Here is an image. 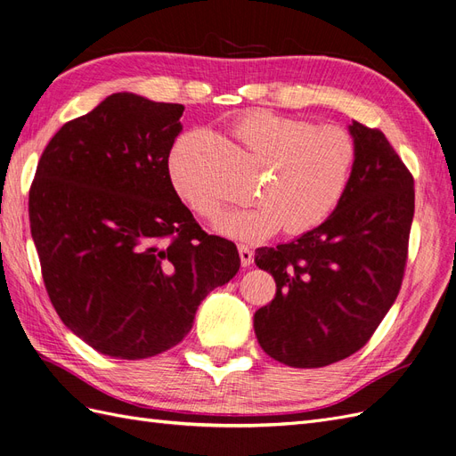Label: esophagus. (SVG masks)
<instances>
[{
    "instance_id": "esophagus-1",
    "label": "esophagus",
    "mask_w": 456,
    "mask_h": 456,
    "mask_svg": "<svg viewBox=\"0 0 456 456\" xmlns=\"http://www.w3.org/2000/svg\"><path fill=\"white\" fill-rule=\"evenodd\" d=\"M239 256H240L242 267H248L249 263L254 261V252H252V249H249L248 246H244V244H240V246H239Z\"/></svg>"
}]
</instances>
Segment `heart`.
<instances>
[{
	"mask_svg": "<svg viewBox=\"0 0 456 456\" xmlns=\"http://www.w3.org/2000/svg\"><path fill=\"white\" fill-rule=\"evenodd\" d=\"M232 136L259 168L252 207L231 210L216 231L242 242L265 240L284 225L289 234L324 224L339 207L356 167V142L341 126H314L265 110L242 115ZM204 132L183 136L168 159L175 195L199 217L214 219L222 200L197 168Z\"/></svg>",
	"mask_w": 456,
	"mask_h": 456,
	"instance_id": "heart-1",
	"label": "heart"
}]
</instances>
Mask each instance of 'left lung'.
<instances>
[{
	"label": "left lung",
	"instance_id": "1",
	"mask_svg": "<svg viewBox=\"0 0 456 456\" xmlns=\"http://www.w3.org/2000/svg\"><path fill=\"white\" fill-rule=\"evenodd\" d=\"M358 157L324 224L276 248H257L274 299L254 314L261 348L289 367H324L360 350L402 288L415 214L413 175L383 132L348 125Z\"/></svg>",
	"mask_w": 456,
	"mask_h": 456
}]
</instances>
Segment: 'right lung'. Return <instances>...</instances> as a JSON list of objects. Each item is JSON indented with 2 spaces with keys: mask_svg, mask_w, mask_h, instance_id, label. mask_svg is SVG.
Returning <instances> with one entry per match:
<instances>
[{
  "mask_svg": "<svg viewBox=\"0 0 456 456\" xmlns=\"http://www.w3.org/2000/svg\"><path fill=\"white\" fill-rule=\"evenodd\" d=\"M182 113L115 93L58 130L37 163L30 227L43 281L64 326L106 356L178 345L240 267L237 246L204 232L172 187Z\"/></svg>",
  "mask_w": 456,
  "mask_h": 456,
  "instance_id": "1",
  "label": "right lung"
}]
</instances>
